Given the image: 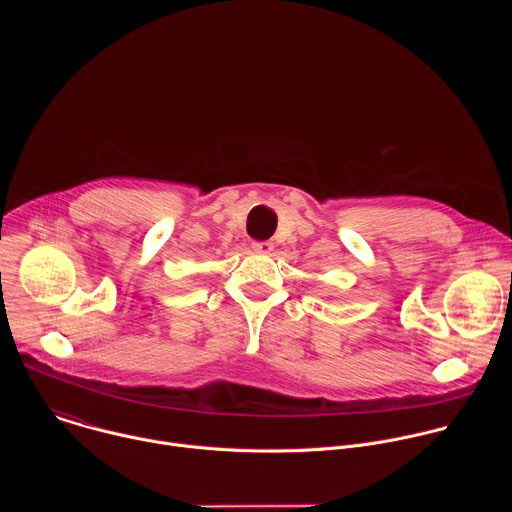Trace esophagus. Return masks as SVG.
<instances>
[{"label": "esophagus", "instance_id": "esophagus-1", "mask_svg": "<svg viewBox=\"0 0 512 512\" xmlns=\"http://www.w3.org/2000/svg\"><path fill=\"white\" fill-rule=\"evenodd\" d=\"M251 247H253L255 253H261V255H269L273 251V243L271 241H255Z\"/></svg>", "mask_w": 512, "mask_h": 512}]
</instances>
